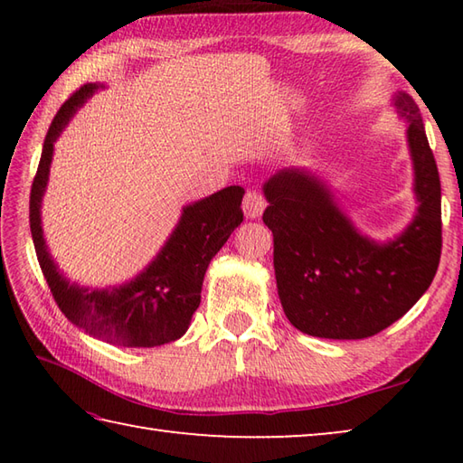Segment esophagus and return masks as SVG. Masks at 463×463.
Instances as JSON below:
<instances>
[{
    "mask_svg": "<svg viewBox=\"0 0 463 463\" xmlns=\"http://www.w3.org/2000/svg\"><path fill=\"white\" fill-rule=\"evenodd\" d=\"M265 210V198L261 192L249 190L242 198V213L247 218H260Z\"/></svg>",
    "mask_w": 463,
    "mask_h": 463,
    "instance_id": "34e87169",
    "label": "esophagus"
}]
</instances>
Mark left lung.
<instances>
[{
    "instance_id": "8db88e82",
    "label": "left lung",
    "mask_w": 463,
    "mask_h": 463,
    "mask_svg": "<svg viewBox=\"0 0 463 463\" xmlns=\"http://www.w3.org/2000/svg\"><path fill=\"white\" fill-rule=\"evenodd\" d=\"M419 208L401 237H364L308 171L281 169L263 185L273 232L278 294L298 331L323 339H365L404 317L433 281L441 257V182L419 106L398 91Z\"/></svg>"
}]
</instances>
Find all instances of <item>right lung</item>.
Instances as JSON below:
<instances>
[{"instance_id":"add662e5","label":"right lung","mask_w":463,"mask_h":463,"mask_svg":"<svg viewBox=\"0 0 463 463\" xmlns=\"http://www.w3.org/2000/svg\"><path fill=\"white\" fill-rule=\"evenodd\" d=\"M98 88L96 83H85L61 106L51 122L30 190V231L54 302L75 326L112 345L156 347L179 339L190 326L192 315L200 307L202 281L210 260L242 222L241 202L245 190L241 185H231L185 206L165 247L128 284L108 289L71 284L46 249L41 202L49 182L54 140L77 108H81Z\"/></svg>"}]
</instances>
